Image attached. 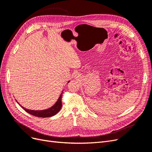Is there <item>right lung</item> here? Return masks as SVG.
Listing matches in <instances>:
<instances>
[{
    "instance_id": "right-lung-1",
    "label": "right lung",
    "mask_w": 152,
    "mask_h": 152,
    "mask_svg": "<svg viewBox=\"0 0 152 152\" xmlns=\"http://www.w3.org/2000/svg\"><path fill=\"white\" fill-rule=\"evenodd\" d=\"M70 81L68 82V83ZM63 92L62 91V93H61L60 96L57 100V102L55 103V104L52 106L51 107H50L48 109L45 110H29V109H26L24 108L23 106H21L19 103H18L17 101V103L20 104V107L23 109L26 112H28V113L34 116H36L38 117H43V118H46V117H50L52 116H54V115H56L58 113L59 110H61V107H62V103H61V98H62V95H63Z\"/></svg>"
}]
</instances>
